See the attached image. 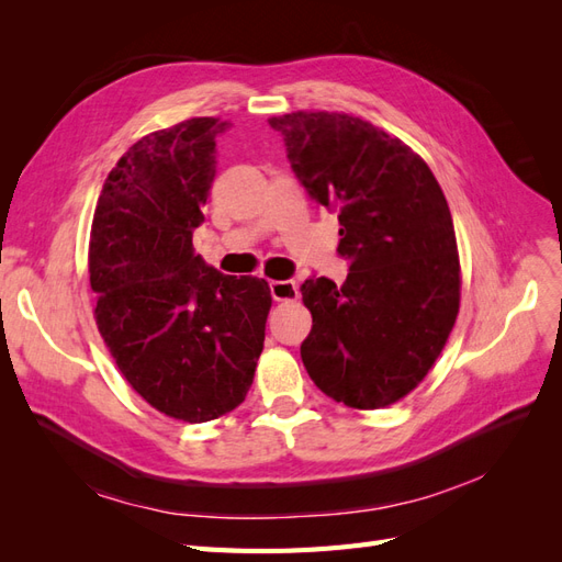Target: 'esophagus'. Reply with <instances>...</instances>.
Returning <instances> with one entry per match:
<instances>
[{"instance_id": "34e87169", "label": "esophagus", "mask_w": 562, "mask_h": 562, "mask_svg": "<svg viewBox=\"0 0 562 562\" xmlns=\"http://www.w3.org/2000/svg\"><path fill=\"white\" fill-rule=\"evenodd\" d=\"M269 293L277 302H288V300H297L300 291H297V283L285 279V281H269Z\"/></svg>"}]
</instances>
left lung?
Here are the masks:
<instances>
[{"instance_id":"obj_1","label":"left lung","mask_w":562,"mask_h":562,"mask_svg":"<svg viewBox=\"0 0 562 562\" xmlns=\"http://www.w3.org/2000/svg\"><path fill=\"white\" fill-rule=\"evenodd\" d=\"M300 184L339 220L342 285L302 283L312 333L302 363L323 394L359 411L403 398L443 351L459 312V255L431 168L394 135L339 112L271 116Z\"/></svg>"}]
</instances>
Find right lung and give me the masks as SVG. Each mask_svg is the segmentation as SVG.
Returning <instances> with one entry per match:
<instances>
[{"instance_id":"add662e5","label":"right lung","mask_w":562,"mask_h":562,"mask_svg":"<svg viewBox=\"0 0 562 562\" xmlns=\"http://www.w3.org/2000/svg\"><path fill=\"white\" fill-rule=\"evenodd\" d=\"M227 128L194 116L145 135L112 168L91 227L95 323L112 359L151 407L190 424L244 403L271 307L265 279L220 274L192 246Z\"/></svg>"}]
</instances>
